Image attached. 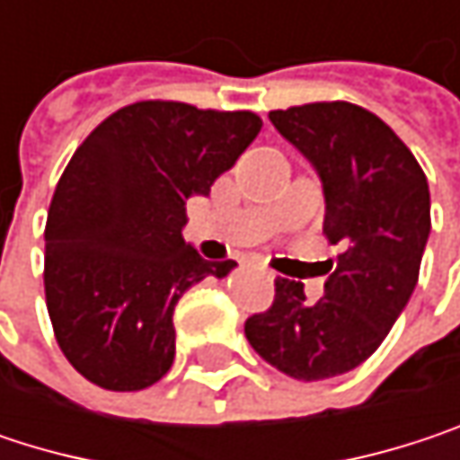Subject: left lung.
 <instances>
[{"instance_id":"8db88e82","label":"left lung","mask_w":460,"mask_h":460,"mask_svg":"<svg viewBox=\"0 0 460 460\" xmlns=\"http://www.w3.org/2000/svg\"><path fill=\"white\" fill-rule=\"evenodd\" d=\"M269 119L317 170L322 231L343 252L314 304L304 282L277 277L271 309L244 322V335L285 376L324 381L362 365L405 312L431 231L429 183L394 130L354 103H306Z\"/></svg>"}]
</instances>
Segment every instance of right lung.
<instances>
[{
	"label": "right lung",
	"instance_id": "add662e5",
	"mask_svg": "<svg viewBox=\"0 0 460 460\" xmlns=\"http://www.w3.org/2000/svg\"><path fill=\"white\" fill-rule=\"evenodd\" d=\"M261 128L252 111L140 101L74 151L47 213L45 296L60 351L95 386L140 392L172 367L178 298L236 266L183 239L186 199L208 197Z\"/></svg>",
	"mask_w": 460,
	"mask_h": 460
}]
</instances>
